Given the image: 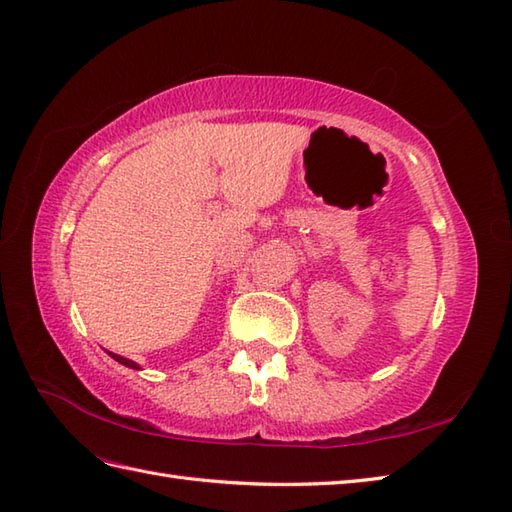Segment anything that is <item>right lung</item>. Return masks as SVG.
<instances>
[{
  "instance_id": "right-lung-1",
  "label": "right lung",
  "mask_w": 512,
  "mask_h": 512,
  "mask_svg": "<svg viewBox=\"0 0 512 512\" xmlns=\"http://www.w3.org/2000/svg\"><path fill=\"white\" fill-rule=\"evenodd\" d=\"M109 355H111L113 359H116V361H120V363H122V366H127V368H138V363H135V361H131V359H124V357L116 355V352H109Z\"/></svg>"
}]
</instances>
